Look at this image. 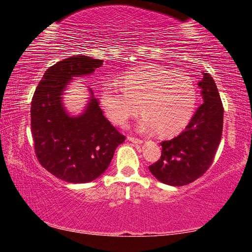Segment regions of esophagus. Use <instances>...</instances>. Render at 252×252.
<instances>
[{
  "mask_svg": "<svg viewBox=\"0 0 252 252\" xmlns=\"http://www.w3.org/2000/svg\"><path fill=\"white\" fill-rule=\"evenodd\" d=\"M127 140H129L130 142L135 143V144H141L143 142L142 140H140L138 138H134V136H132V135H127Z\"/></svg>",
  "mask_w": 252,
  "mask_h": 252,
  "instance_id": "34e87169",
  "label": "esophagus"
}]
</instances>
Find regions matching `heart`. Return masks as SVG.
<instances>
[{
	"label": "heart",
	"instance_id": "b5f03b06",
	"mask_svg": "<svg viewBox=\"0 0 252 252\" xmlns=\"http://www.w3.org/2000/svg\"><path fill=\"white\" fill-rule=\"evenodd\" d=\"M100 101L106 116L118 126L144 113L139 130L172 134L181 130L192 116L197 88L189 75L160 65L140 66L126 72L117 81H106ZM140 106H138V103Z\"/></svg>",
	"mask_w": 252,
	"mask_h": 252
}]
</instances>
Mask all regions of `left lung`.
<instances>
[{
  "label": "left lung",
  "instance_id": "8db88e82",
  "mask_svg": "<svg viewBox=\"0 0 252 252\" xmlns=\"http://www.w3.org/2000/svg\"><path fill=\"white\" fill-rule=\"evenodd\" d=\"M202 74L198 87L203 103L180 134L160 143V159L149 167L153 176L165 185L181 187L201 177L211 165L221 141L222 102L212 76Z\"/></svg>",
  "mask_w": 252,
  "mask_h": 252
}]
</instances>
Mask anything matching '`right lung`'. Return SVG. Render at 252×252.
Wrapping results in <instances>:
<instances>
[{"label":"right lung","mask_w":252,"mask_h":252,"mask_svg":"<svg viewBox=\"0 0 252 252\" xmlns=\"http://www.w3.org/2000/svg\"><path fill=\"white\" fill-rule=\"evenodd\" d=\"M103 60L78 55L64 59L45 71L31 103L34 149L42 167L61 180L87 183L108 169L122 135L103 116L90 90V100L80 116L72 117L63 94L75 76L91 74Z\"/></svg>","instance_id":"right-lung-1"}]
</instances>
